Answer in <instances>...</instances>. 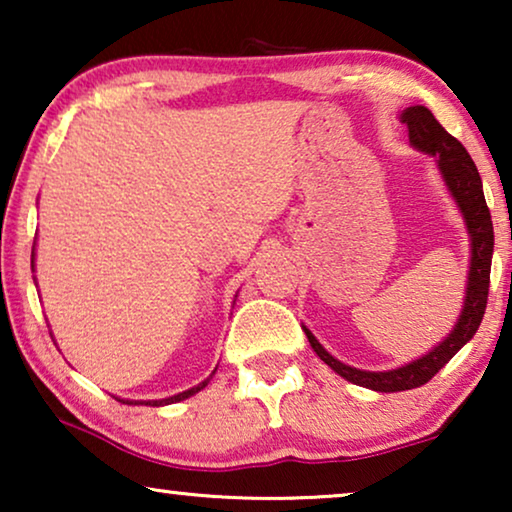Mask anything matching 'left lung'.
Listing matches in <instances>:
<instances>
[{
	"instance_id": "left-lung-1",
	"label": "left lung",
	"mask_w": 512,
	"mask_h": 512,
	"mask_svg": "<svg viewBox=\"0 0 512 512\" xmlns=\"http://www.w3.org/2000/svg\"><path fill=\"white\" fill-rule=\"evenodd\" d=\"M401 123H408V135L412 149L429 153L436 160V167L443 177L447 193L452 195L454 205L464 219L468 242H471V258H468V277H466V296L464 305L452 331L431 347L429 352L419 359L403 363V366L391 370H361L347 366L328 354L324 345L314 338L310 328L303 326V331L310 340V345L321 361L326 363L333 373L345 377L347 382L359 384V387L382 391V394H394V391H405L422 387L473 338L480 328L482 314L487 307L489 293V270H492V254H494V226L489 216L485 193H482V179L478 167L468 156V151L461 146L459 139H454L443 125L436 121V116L422 104L408 107L401 111Z\"/></svg>"
}]
</instances>
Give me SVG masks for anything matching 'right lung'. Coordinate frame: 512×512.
<instances>
[{
	"label": "right lung",
	"mask_w": 512,
	"mask_h": 512,
	"mask_svg": "<svg viewBox=\"0 0 512 512\" xmlns=\"http://www.w3.org/2000/svg\"><path fill=\"white\" fill-rule=\"evenodd\" d=\"M32 268H34V251H32ZM214 373H216V370H214ZM214 373H212V375H214ZM212 375H209L205 382H200L198 387H191V389L181 391V394H174V396H170V398H158V401H130V398H118V396H116V401L128 403V405H151V408H160V405H172V403L184 401V398H191V396H195V394H198L200 389H205L207 384H209V380H212Z\"/></svg>",
	"instance_id": "1"
}]
</instances>
